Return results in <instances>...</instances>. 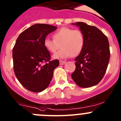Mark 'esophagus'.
I'll return each instance as SVG.
<instances>
[{"label":"esophagus","mask_w":121,"mask_h":121,"mask_svg":"<svg viewBox=\"0 0 121 121\" xmlns=\"http://www.w3.org/2000/svg\"><path fill=\"white\" fill-rule=\"evenodd\" d=\"M59 63H60V65H65V63H66V62H65V61H63V60H59Z\"/></svg>","instance_id":"obj_1"}]
</instances>
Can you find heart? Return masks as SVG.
I'll return each mask as SVG.
<instances>
[{"mask_svg":"<svg viewBox=\"0 0 121 121\" xmlns=\"http://www.w3.org/2000/svg\"><path fill=\"white\" fill-rule=\"evenodd\" d=\"M53 39L46 38L44 45L51 53L58 52L53 56L54 59H66L71 55L76 56L81 52L85 45V37L80 30L63 27L52 35Z\"/></svg>","mask_w":121,"mask_h":121,"instance_id":"obj_1","label":"heart"}]
</instances>
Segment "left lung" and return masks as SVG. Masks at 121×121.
Masks as SVG:
<instances>
[{
    "label": "left lung",
    "mask_w": 121,
    "mask_h": 121,
    "mask_svg": "<svg viewBox=\"0 0 121 121\" xmlns=\"http://www.w3.org/2000/svg\"><path fill=\"white\" fill-rule=\"evenodd\" d=\"M76 25L84 35L85 45L75 59L76 69L71 77L79 86L88 88L97 85L106 73L110 57L109 42L96 27L81 22Z\"/></svg>",
    "instance_id": "8db88e82"
}]
</instances>
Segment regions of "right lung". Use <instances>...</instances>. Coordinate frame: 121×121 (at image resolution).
<instances>
[{
  "label": "right lung",
  "mask_w": 121,
  "mask_h": 121,
  "mask_svg": "<svg viewBox=\"0 0 121 121\" xmlns=\"http://www.w3.org/2000/svg\"><path fill=\"white\" fill-rule=\"evenodd\" d=\"M56 26L37 24L22 32L13 49V67L17 78L26 89L33 92L45 90L59 66L58 59L51 60L44 45L45 37Z\"/></svg>",
  "instance_id": "1"
}]
</instances>
